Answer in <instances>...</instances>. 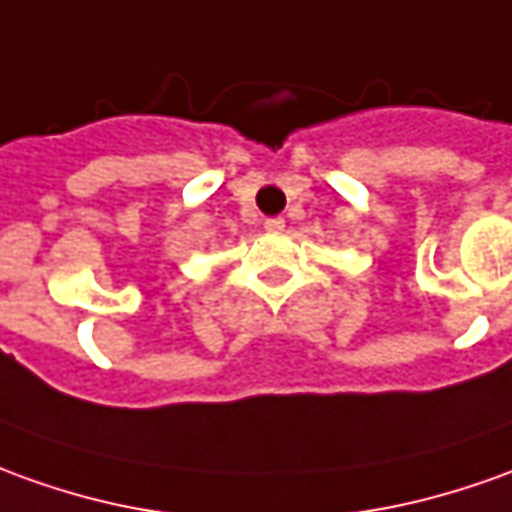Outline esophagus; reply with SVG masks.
Returning a JSON list of instances; mask_svg holds the SVG:
<instances>
[{"label":"esophagus","mask_w":512,"mask_h":512,"mask_svg":"<svg viewBox=\"0 0 512 512\" xmlns=\"http://www.w3.org/2000/svg\"><path fill=\"white\" fill-rule=\"evenodd\" d=\"M264 231H270V234L284 231V217H270V220H264Z\"/></svg>","instance_id":"1"}]
</instances>
